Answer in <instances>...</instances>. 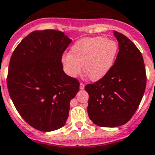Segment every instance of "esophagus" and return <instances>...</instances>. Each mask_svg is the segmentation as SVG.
<instances>
[{"instance_id":"esophagus-1","label":"esophagus","mask_w":155,"mask_h":155,"mask_svg":"<svg viewBox=\"0 0 155 155\" xmlns=\"http://www.w3.org/2000/svg\"><path fill=\"white\" fill-rule=\"evenodd\" d=\"M84 87H85V84L83 83H80V85H79V88L80 90H83L84 89Z\"/></svg>"}]
</instances>
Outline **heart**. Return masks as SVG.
I'll return each mask as SVG.
<instances>
[{"mask_svg": "<svg viewBox=\"0 0 155 155\" xmlns=\"http://www.w3.org/2000/svg\"><path fill=\"white\" fill-rule=\"evenodd\" d=\"M118 44L106 37H97L79 40L71 48L69 54L61 59L64 72L76 77L82 70L91 81H98L107 75L115 63Z\"/></svg>", "mask_w": 155, "mask_h": 155, "instance_id": "1", "label": "heart"}]
</instances>
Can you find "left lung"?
<instances>
[{
    "label": "left lung",
    "instance_id": "left-lung-1",
    "mask_svg": "<svg viewBox=\"0 0 155 155\" xmlns=\"http://www.w3.org/2000/svg\"><path fill=\"white\" fill-rule=\"evenodd\" d=\"M118 53L109 72L85 86L89 94V118L101 127L126 124L140 105L146 88L147 76L141 52L129 38L114 31Z\"/></svg>",
    "mask_w": 155,
    "mask_h": 155
}]
</instances>
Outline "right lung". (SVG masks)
Segmentation results:
<instances>
[{
  "label": "right lung",
  "mask_w": 155,
  "mask_h": 155,
  "mask_svg": "<svg viewBox=\"0 0 155 155\" xmlns=\"http://www.w3.org/2000/svg\"><path fill=\"white\" fill-rule=\"evenodd\" d=\"M72 40L54 29L36 30L11 57L7 86L15 107L32 127L49 132L64 126L79 82L63 71L61 58Z\"/></svg>",
  "instance_id": "add662e5"
}]
</instances>
